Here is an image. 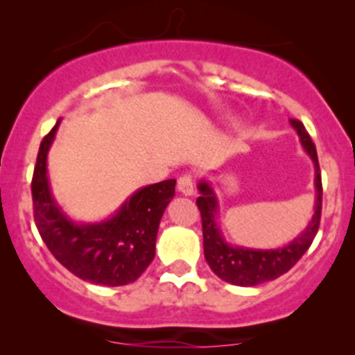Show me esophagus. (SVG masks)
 Instances as JSON below:
<instances>
[{
	"label": "esophagus",
	"instance_id": "1",
	"mask_svg": "<svg viewBox=\"0 0 355 355\" xmlns=\"http://www.w3.org/2000/svg\"><path fill=\"white\" fill-rule=\"evenodd\" d=\"M177 189L180 193L183 195H193L195 193V189H193V178H191L190 173H185L182 175L180 178H178V183H177Z\"/></svg>",
	"mask_w": 355,
	"mask_h": 355
}]
</instances>
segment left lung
<instances>
[{"mask_svg": "<svg viewBox=\"0 0 355 355\" xmlns=\"http://www.w3.org/2000/svg\"><path fill=\"white\" fill-rule=\"evenodd\" d=\"M297 135L300 138L304 150L312 158L315 166V211L312 220L305 227L302 234L288 245L274 248V250H257L247 247H232L222 237V232L217 225L218 202L217 195L209 182L202 180L198 183L200 197L197 198L198 210L202 215V230H203V254L214 274L225 282L240 285V287H252L274 280L284 275L299 262L307 248L315 239L319 230L320 214H322V178L319 160H317V150L312 138L309 137L305 126L299 120H291Z\"/></svg>", "mask_w": 355, "mask_h": 355, "instance_id": "8db88e82", "label": "left lung"}]
</instances>
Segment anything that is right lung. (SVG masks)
<instances>
[{
  "mask_svg": "<svg viewBox=\"0 0 355 355\" xmlns=\"http://www.w3.org/2000/svg\"><path fill=\"white\" fill-rule=\"evenodd\" d=\"M60 120L43 138L31 180L36 229L63 267L96 285L132 284L155 257L158 225L175 195L170 178L137 190L112 218L100 223H76L56 205L46 172L48 150Z\"/></svg>",
  "mask_w": 355,
  "mask_h": 355,
  "instance_id": "right-lung-1",
  "label": "right lung"
}]
</instances>
